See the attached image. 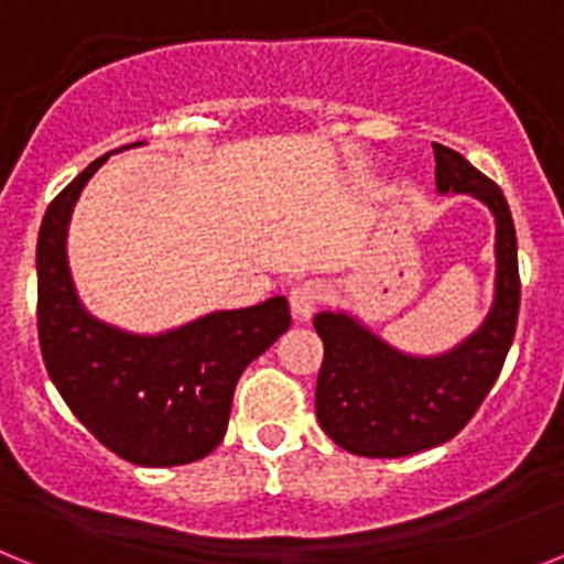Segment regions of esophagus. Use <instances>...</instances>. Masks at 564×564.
Masks as SVG:
<instances>
[{
	"label": "esophagus",
	"mask_w": 564,
	"mask_h": 564,
	"mask_svg": "<svg viewBox=\"0 0 564 564\" xmlns=\"http://www.w3.org/2000/svg\"><path fill=\"white\" fill-rule=\"evenodd\" d=\"M325 302V288L322 282H302L291 291V311L296 318H311Z\"/></svg>",
	"instance_id": "1"
}]
</instances>
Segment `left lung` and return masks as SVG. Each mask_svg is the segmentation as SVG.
I'll return each instance as SVG.
<instances>
[{
  "label": "left lung",
  "instance_id": "8db88e82",
  "mask_svg": "<svg viewBox=\"0 0 564 564\" xmlns=\"http://www.w3.org/2000/svg\"><path fill=\"white\" fill-rule=\"evenodd\" d=\"M435 183L441 194H475L495 214V305L480 330L432 358L395 350L341 311L313 318L325 341L316 417L352 455L406 457L452 441L480 410L514 341L520 268L511 208L491 177L443 143H435Z\"/></svg>",
  "mask_w": 564,
  "mask_h": 564
}]
</instances>
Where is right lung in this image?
<instances>
[{"label": "right lung", "instance_id": "add662e5", "mask_svg": "<svg viewBox=\"0 0 564 564\" xmlns=\"http://www.w3.org/2000/svg\"><path fill=\"white\" fill-rule=\"evenodd\" d=\"M109 154L89 163L42 220V358L64 403L109 452L138 466H183L220 446L239 376L291 327V311L285 296H273L161 336H134L89 316L69 279L67 226L78 194Z\"/></svg>", "mask_w": 564, "mask_h": 564}]
</instances>
